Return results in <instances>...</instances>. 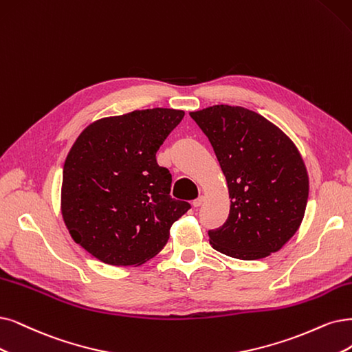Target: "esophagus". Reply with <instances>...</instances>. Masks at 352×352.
I'll list each match as a JSON object with an SVG mask.
<instances>
[{
	"instance_id": "esophagus-1",
	"label": "esophagus",
	"mask_w": 352,
	"mask_h": 352,
	"mask_svg": "<svg viewBox=\"0 0 352 352\" xmlns=\"http://www.w3.org/2000/svg\"><path fill=\"white\" fill-rule=\"evenodd\" d=\"M204 201H206V197H204V196H200L199 199H196V200L192 201V206H194V207H200Z\"/></svg>"
}]
</instances>
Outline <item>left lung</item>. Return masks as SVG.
<instances>
[{
	"label": "left lung",
	"mask_w": 352,
	"mask_h": 352,
	"mask_svg": "<svg viewBox=\"0 0 352 352\" xmlns=\"http://www.w3.org/2000/svg\"><path fill=\"white\" fill-rule=\"evenodd\" d=\"M209 138L226 178L230 210L209 230L213 248L254 261L280 251L305 217L309 175L300 152L280 127L239 106L190 113Z\"/></svg>",
	"instance_id": "left-lung-1"
}]
</instances>
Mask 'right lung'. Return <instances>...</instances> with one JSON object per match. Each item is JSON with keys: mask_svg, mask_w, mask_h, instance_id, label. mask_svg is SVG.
<instances>
[{"mask_svg": "<svg viewBox=\"0 0 352 352\" xmlns=\"http://www.w3.org/2000/svg\"><path fill=\"white\" fill-rule=\"evenodd\" d=\"M183 110L148 109L102 117L76 138L63 165L60 212L72 239L104 264L153 258L190 204L169 196L173 177L156 152Z\"/></svg>", "mask_w": 352, "mask_h": 352, "instance_id": "obj_1", "label": "right lung"}]
</instances>
